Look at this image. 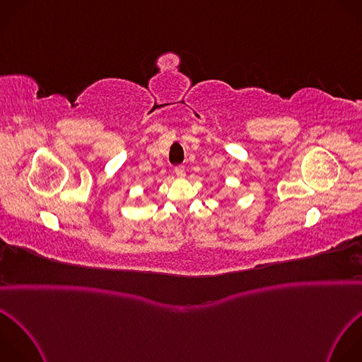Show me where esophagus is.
<instances>
[{
    "label": "esophagus",
    "instance_id": "obj_1",
    "mask_svg": "<svg viewBox=\"0 0 362 362\" xmlns=\"http://www.w3.org/2000/svg\"><path fill=\"white\" fill-rule=\"evenodd\" d=\"M175 173H176V176L180 177V179L185 177V168H183V166H176V168H175Z\"/></svg>",
    "mask_w": 362,
    "mask_h": 362
}]
</instances>
